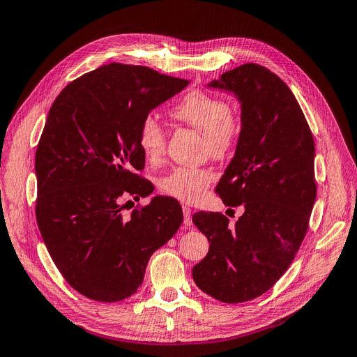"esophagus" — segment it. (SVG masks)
I'll list each match as a JSON object with an SVG mask.
<instances>
[{
	"mask_svg": "<svg viewBox=\"0 0 357 357\" xmlns=\"http://www.w3.org/2000/svg\"><path fill=\"white\" fill-rule=\"evenodd\" d=\"M183 214H185V225L192 226V210L188 207V205H183Z\"/></svg>",
	"mask_w": 357,
	"mask_h": 357,
	"instance_id": "esophagus-1",
	"label": "esophagus"
}]
</instances>
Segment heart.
I'll list each match as a JSON object with an SVG mask.
<instances>
[{"instance_id":"obj_1","label":"heart","mask_w":357,"mask_h":357,"mask_svg":"<svg viewBox=\"0 0 357 357\" xmlns=\"http://www.w3.org/2000/svg\"><path fill=\"white\" fill-rule=\"evenodd\" d=\"M169 114L177 121L198 129L204 135V149L215 159L231 156L240 144L243 123L231 105L219 96L193 91L171 107ZM138 147L150 164H158L165 152V132L158 119H143L138 129ZM215 176L210 168L177 167L159 180L165 195L181 202L193 204L204 198Z\"/></svg>"}]
</instances>
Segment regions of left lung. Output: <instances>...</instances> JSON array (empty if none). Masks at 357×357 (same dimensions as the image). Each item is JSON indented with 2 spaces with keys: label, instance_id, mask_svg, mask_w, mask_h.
<instances>
[{
  "label": "left lung",
  "instance_id": "1",
  "mask_svg": "<svg viewBox=\"0 0 357 357\" xmlns=\"http://www.w3.org/2000/svg\"><path fill=\"white\" fill-rule=\"evenodd\" d=\"M208 86L241 102V139L215 193L228 207L244 205V213L234 225L222 213L193 214L210 250L192 275L214 299L240 304L271 289L305 238L317 193L314 139L287 84L259 63L226 71Z\"/></svg>",
  "mask_w": 357,
  "mask_h": 357
}]
</instances>
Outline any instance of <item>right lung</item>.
I'll use <instances>...</instances> for the list:
<instances>
[{
    "mask_svg": "<svg viewBox=\"0 0 357 357\" xmlns=\"http://www.w3.org/2000/svg\"><path fill=\"white\" fill-rule=\"evenodd\" d=\"M149 67L112 62L75 79L52 104L36 152V218L50 257L83 296L117 302L143 283L150 256L183 222L180 204L155 197L125 214L123 199L153 192L138 171V129L188 86Z\"/></svg>",
    "mask_w": 357,
    "mask_h": 357,
    "instance_id": "right-lung-1",
    "label": "right lung"
}]
</instances>
